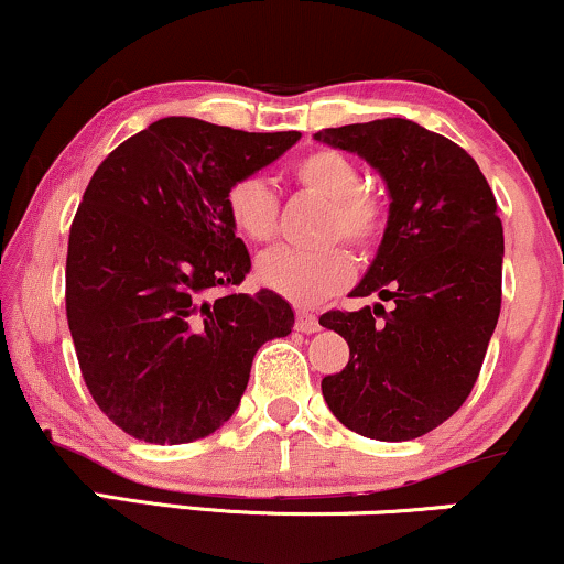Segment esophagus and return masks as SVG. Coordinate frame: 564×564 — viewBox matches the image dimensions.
<instances>
[{
  "label": "esophagus",
  "mask_w": 564,
  "mask_h": 564,
  "mask_svg": "<svg viewBox=\"0 0 564 564\" xmlns=\"http://www.w3.org/2000/svg\"><path fill=\"white\" fill-rule=\"evenodd\" d=\"M321 328L318 315L307 313V310H296V332L302 334H315Z\"/></svg>",
  "instance_id": "esophagus-1"
}]
</instances>
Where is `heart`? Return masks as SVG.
<instances>
[{
    "instance_id": "1",
    "label": "heart",
    "mask_w": 564,
    "mask_h": 564,
    "mask_svg": "<svg viewBox=\"0 0 564 564\" xmlns=\"http://www.w3.org/2000/svg\"><path fill=\"white\" fill-rule=\"evenodd\" d=\"M291 180L300 191L321 198L326 209L318 219L321 241L345 238L366 249L377 241L384 223L381 200L360 187V170L345 153L332 148L304 153L291 164ZM230 228L249 243H264L275 236L278 198L262 180L246 177L228 187L225 196ZM257 281L264 289L296 304H318L345 289L352 278V260L341 246L326 243L318 249L264 251L257 260Z\"/></svg>"
}]
</instances>
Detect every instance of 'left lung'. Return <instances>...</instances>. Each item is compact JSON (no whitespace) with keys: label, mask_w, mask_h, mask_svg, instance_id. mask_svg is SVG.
<instances>
[{"label":"left lung","mask_w":564,"mask_h":564,"mask_svg":"<svg viewBox=\"0 0 564 564\" xmlns=\"http://www.w3.org/2000/svg\"><path fill=\"white\" fill-rule=\"evenodd\" d=\"M384 180L390 212L377 257L352 296L380 302L321 315L349 360L321 381L347 430L384 443L422 437L462 408L501 313L503 228L477 161L408 119L321 129ZM382 321L377 322L376 315Z\"/></svg>","instance_id":"left-lung-1"}]
</instances>
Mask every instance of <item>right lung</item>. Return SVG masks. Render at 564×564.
<instances>
[{"instance_id": "add662e5", "label": "right lung", "mask_w": 564, "mask_h": 564, "mask_svg": "<svg viewBox=\"0 0 564 564\" xmlns=\"http://www.w3.org/2000/svg\"><path fill=\"white\" fill-rule=\"evenodd\" d=\"M300 138L170 116L89 180L68 236L66 315L89 394L127 435H212L241 403L257 349L294 328L275 291H230L251 260L225 196Z\"/></svg>"}]
</instances>
